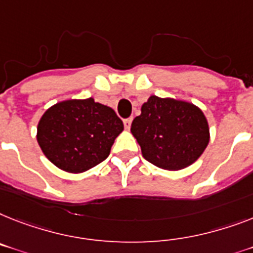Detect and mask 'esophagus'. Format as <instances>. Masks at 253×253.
I'll list each match as a JSON object with an SVG mask.
<instances>
[{"mask_svg":"<svg viewBox=\"0 0 253 253\" xmlns=\"http://www.w3.org/2000/svg\"><path fill=\"white\" fill-rule=\"evenodd\" d=\"M131 122H133V118L125 119V120H124V126H125V129H130Z\"/></svg>","mask_w":253,"mask_h":253,"instance_id":"esophagus-1","label":"esophagus"}]
</instances>
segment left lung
Here are the masks:
<instances>
[{"label": "left lung", "instance_id": "obj_1", "mask_svg": "<svg viewBox=\"0 0 253 253\" xmlns=\"http://www.w3.org/2000/svg\"><path fill=\"white\" fill-rule=\"evenodd\" d=\"M147 162L179 170L199 159L210 142V126L195 104L151 95L130 128Z\"/></svg>", "mask_w": 253, "mask_h": 253}]
</instances>
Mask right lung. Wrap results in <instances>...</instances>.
<instances>
[{"instance_id":"obj_1","label":"right lung","mask_w":253,"mask_h":253,"mask_svg":"<svg viewBox=\"0 0 253 253\" xmlns=\"http://www.w3.org/2000/svg\"><path fill=\"white\" fill-rule=\"evenodd\" d=\"M124 129L108 106L68 99L47 108L37 125V142L47 159L62 170L81 173L98 166Z\"/></svg>"}]
</instances>
